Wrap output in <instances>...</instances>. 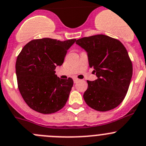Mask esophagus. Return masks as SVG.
Returning a JSON list of instances; mask_svg holds the SVG:
<instances>
[{
  "label": "esophagus",
  "instance_id": "1",
  "mask_svg": "<svg viewBox=\"0 0 146 146\" xmlns=\"http://www.w3.org/2000/svg\"><path fill=\"white\" fill-rule=\"evenodd\" d=\"M78 80H79V79L77 78H73V81H74L75 83H77V82L78 81Z\"/></svg>",
  "mask_w": 146,
  "mask_h": 146
}]
</instances>
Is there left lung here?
<instances>
[{
  "label": "left lung",
  "mask_w": 146,
  "mask_h": 146,
  "mask_svg": "<svg viewBox=\"0 0 146 146\" xmlns=\"http://www.w3.org/2000/svg\"><path fill=\"white\" fill-rule=\"evenodd\" d=\"M76 44L87 51L89 66L98 78L87 80L83 94L86 104L98 111H108L119 106L125 98L133 75L128 51L118 39L95 35L78 39Z\"/></svg>",
  "instance_id": "left-lung-1"
}]
</instances>
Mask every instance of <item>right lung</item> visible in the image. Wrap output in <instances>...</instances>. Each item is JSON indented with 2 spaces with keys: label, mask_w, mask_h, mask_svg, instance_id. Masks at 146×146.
<instances>
[{
  "label": "right lung",
  "mask_w": 146,
  "mask_h": 146,
  "mask_svg": "<svg viewBox=\"0 0 146 146\" xmlns=\"http://www.w3.org/2000/svg\"><path fill=\"white\" fill-rule=\"evenodd\" d=\"M76 39H34L27 43L15 63L18 88L26 104L43 114L60 111L66 105L73 85L71 78L61 79L55 73L61 66Z\"/></svg>",
  "instance_id": "right-lung-1"
}]
</instances>
